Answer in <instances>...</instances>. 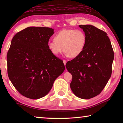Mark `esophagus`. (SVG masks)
<instances>
[{
    "label": "esophagus",
    "instance_id": "1",
    "mask_svg": "<svg viewBox=\"0 0 123 123\" xmlns=\"http://www.w3.org/2000/svg\"><path fill=\"white\" fill-rule=\"evenodd\" d=\"M63 63H64V65H66V63H67V61H66V60H63Z\"/></svg>",
    "mask_w": 123,
    "mask_h": 123
}]
</instances>
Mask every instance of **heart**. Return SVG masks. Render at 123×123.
Wrapping results in <instances>:
<instances>
[{
    "instance_id": "1",
    "label": "heart",
    "mask_w": 123,
    "mask_h": 123,
    "mask_svg": "<svg viewBox=\"0 0 123 123\" xmlns=\"http://www.w3.org/2000/svg\"><path fill=\"white\" fill-rule=\"evenodd\" d=\"M54 41L48 43L49 50L57 56L63 51L70 58L79 56L84 51L87 42V36L81 29H63L55 35Z\"/></svg>"
}]
</instances>
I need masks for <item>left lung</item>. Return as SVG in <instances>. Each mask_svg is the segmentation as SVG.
Returning a JSON list of instances; mask_svg holds the SVG:
<instances>
[{"instance_id": "8db88e82", "label": "left lung", "mask_w": 123, "mask_h": 123, "mask_svg": "<svg viewBox=\"0 0 123 123\" xmlns=\"http://www.w3.org/2000/svg\"><path fill=\"white\" fill-rule=\"evenodd\" d=\"M79 27L86 35V47L66 67L72 75L70 87L74 94L89 99L101 92L111 77L114 52L105 32L91 25Z\"/></svg>"}]
</instances>
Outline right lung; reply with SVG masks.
Instances as JSON below:
<instances>
[{
  "label": "right lung",
  "instance_id": "1",
  "mask_svg": "<svg viewBox=\"0 0 123 123\" xmlns=\"http://www.w3.org/2000/svg\"><path fill=\"white\" fill-rule=\"evenodd\" d=\"M54 29L31 26L14 35L7 54V74L22 95L37 99L46 95L65 69L62 60L49 50Z\"/></svg>",
  "mask_w": 123,
  "mask_h": 123
}]
</instances>
